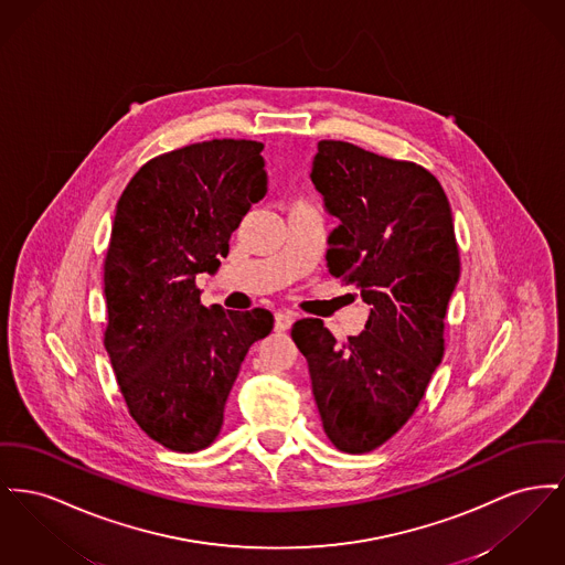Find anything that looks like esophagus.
<instances>
[{"label": "esophagus", "instance_id": "esophagus-1", "mask_svg": "<svg viewBox=\"0 0 565 565\" xmlns=\"http://www.w3.org/2000/svg\"><path fill=\"white\" fill-rule=\"evenodd\" d=\"M295 322V316L290 311H277L275 313V331L286 332Z\"/></svg>", "mask_w": 565, "mask_h": 565}]
</instances>
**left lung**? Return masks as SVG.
Returning <instances> with one entry per match:
<instances>
[{"instance_id":"8db88e82","label":"left lung","mask_w":565,"mask_h":565,"mask_svg":"<svg viewBox=\"0 0 565 565\" xmlns=\"http://www.w3.org/2000/svg\"><path fill=\"white\" fill-rule=\"evenodd\" d=\"M311 181L339 220L327 266L371 305L365 331L337 341L318 318L292 339L332 446L363 455L414 416L444 356V318L461 258L448 199L427 168L320 140Z\"/></svg>"}]
</instances>
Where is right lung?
Returning a JSON list of instances; mask_svg holds the SVG:
<instances>
[{
    "label": "right lung",
    "mask_w": 565,
    "mask_h": 565,
    "mask_svg": "<svg viewBox=\"0 0 565 565\" xmlns=\"http://www.w3.org/2000/svg\"><path fill=\"white\" fill-rule=\"evenodd\" d=\"M263 149L245 138L185 145L140 167L117 202L104 348L136 425L174 452L217 439L241 363L273 331L270 311L204 307L196 286L265 199Z\"/></svg>",
    "instance_id": "add662e5"
}]
</instances>
